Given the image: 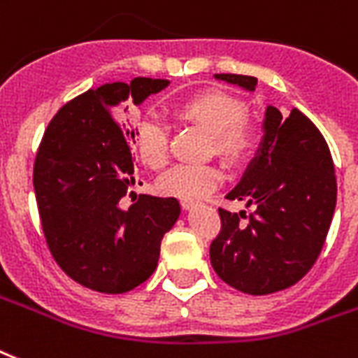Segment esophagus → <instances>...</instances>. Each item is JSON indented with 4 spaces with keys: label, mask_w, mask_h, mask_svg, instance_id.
Wrapping results in <instances>:
<instances>
[{
    "label": "esophagus",
    "mask_w": 358,
    "mask_h": 358,
    "mask_svg": "<svg viewBox=\"0 0 358 358\" xmlns=\"http://www.w3.org/2000/svg\"><path fill=\"white\" fill-rule=\"evenodd\" d=\"M181 207L185 208V210H190V208L196 207V201H194V199H181Z\"/></svg>",
    "instance_id": "1"
}]
</instances>
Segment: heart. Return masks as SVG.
Instances as JSON below:
<instances>
[{"label":"heart","instance_id":"obj_1","mask_svg":"<svg viewBox=\"0 0 358 358\" xmlns=\"http://www.w3.org/2000/svg\"><path fill=\"white\" fill-rule=\"evenodd\" d=\"M179 113L210 133L213 150L231 164H242L253 157L259 145V129L244 118L245 107L238 98L220 90H205L179 105ZM170 127L161 114L144 113L134 125V145L150 168H162L168 161ZM224 181L214 162H181L162 173L157 188L166 196L199 199Z\"/></svg>","mask_w":358,"mask_h":358}]
</instances>
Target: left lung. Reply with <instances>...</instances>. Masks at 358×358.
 <instances>
[{
	"label": "left lung",
	"mask_w": 358,
	"mask_h": 358,
	"mask_svg": "<svg viewBox=\"0 0 358 358\" xmlns=\"http://www.w3.org/2000/svg\"><path fill=\"white\" fill-rule=\"evenodd\" d=\"M245 92L257 77L216 73ZM227 199L253 207L220 208L222 233L210 244V264L222 281L251 296L296 285L318 259L336 207V177L331 151L318 127L297 108L287 118L268 105L255 155Z\"/></svg>",
	"instance_id": "obj_1"
}]
</instances>
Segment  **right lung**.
Segmentation results:
<instances>
[{
  "label": "right lung",
  "mask_w": 358,
  "mask_h": 358,
  "mask_svg": "<svg viewBox=\"0 0 358 358\" xmlns=\"http://www.w3.org/2000/svg\"><path fill=\"white\" fill-rule=\"evenodd\" d=\"M168 85L150 77L105 83L64 105L40 142L33 185L51 255L96 292L124 294L148 281L181 214L176 197L150 194L120 207L134 187V129L120 124V108L140 107Z\"/></svg>",
  "instance_id": "right-lung-1"
}]
</instances>
